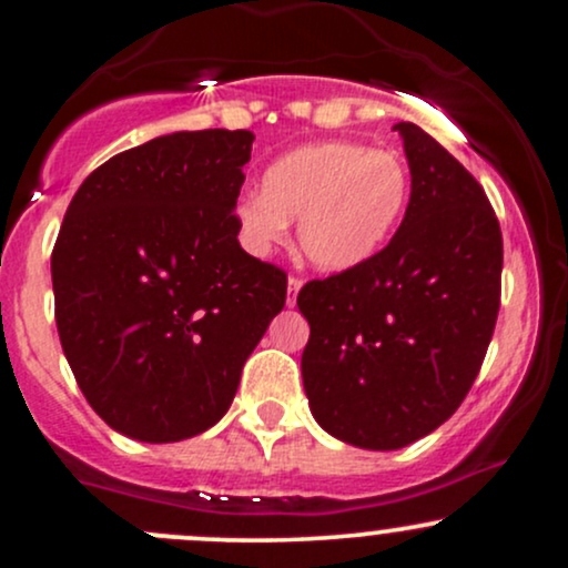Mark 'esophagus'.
I'll use <instances>...</instances> for the list:
<instances>
[{
    "label": "esophagus",
    "instance_id": "34e87169",
    "mask_svg": "<svg viewBox=\"0 0 568 568\" xmlns=\"http://www.w3.org/2000/svg\"><path fill=\"white\" fill-rule=\"evenodd\" d=\"M302 285H304L302 277H296V275L288 277V306L296 304V293L302 291Z\"/></svg>",
    "mask_w": 568,
    "mask_h": 568
}]
</instances>
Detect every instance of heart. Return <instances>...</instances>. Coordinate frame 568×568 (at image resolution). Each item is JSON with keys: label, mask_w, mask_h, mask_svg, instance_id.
I'll return each mask as SVG.
<instances>
[{"label": "heart", "mask_w": 568, "mask_h": 568, "mask_svg": "<svg viewBox=\"0 0 568 568\" xmlns=\"http://www.w3.org/2000/svg\"><path fill=\"white\" fill-rule=\"evenodd\" d=\"M410 194L406 162L387 149L331 139L291 149L266 168L262 194L234 205L247 251L270 253L298 221V247L323 272L366 264L393 237Z\"/></svg>", "instance_id": "1"}]
</instances>
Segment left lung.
<instances>
[{
  "mask_svg": "<svg viewBox=\"0 0 568 568\" xmlns=\"http://www.w3.org/2000/svg\"><path fill=\"white\" fill-rule=\"evenodd\" d=\"M400 230L374 258L298 291L312 416L325 433L393 452L438 429L470 393L499 315L501 230L484 186L414 122Z\"/></svg>",
  "mask_w": 568,
  "mask_h": 568,
  "instance_id": "8db88e82",
  "label": "left lung"
}]
</instances>
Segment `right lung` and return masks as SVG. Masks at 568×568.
<instances>
[{"mask_svg":"<svg viewBox=\"0 0 568 568\" xmlns=\"http://www.w3.org/2000/svg\"><path fill=\"white\" fill-rule=\"evenodd\" d=\"M251 130L152 139L95 168L53 247L55 325L116 433L175 443L226 414L288 275L237 243Z\"/></svg>","mask_w":568,"mask_h":568,"instance_id":"obj_1","label":"right lung"}]
</instances>
